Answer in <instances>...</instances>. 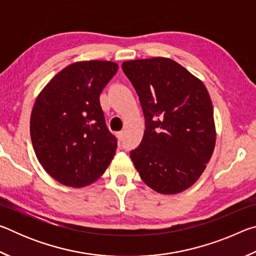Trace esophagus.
<instances>
[{
  "label": "esophagus",
  "instance_id": "esophagus-1",
  "mask_svg": "<svg viewBox=\"0 0 256 256\" xmlns=\"http://www.w3.org/2000/svg\"><path fill=\"white\" fill-rule=\"evenodd\" d=\"M116 136H118V138H120V140H122V138H124V132L123 131H120V132L116 133Z\"/></svg>",
  "mask_w": 256,
  "mask_h": 256
}]
</instances>
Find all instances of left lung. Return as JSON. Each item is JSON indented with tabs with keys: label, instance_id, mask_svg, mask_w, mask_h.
Wrapping results in <instances>:
<instances>
[{
	"label": "left lung",
	"instance_id": "1",
	"mask_svg": "<svg viewBox=\"0 0 256 256\" xmlns=\"http://www.w3.org/2000/svg\"><path fill=\"white\" fill-rule=\"evenodd\" d=\"M123 72L146 118L141 144L131 158L144 183L162 194L193 185L216 144L214 107L204 84L175 60H128Z\"/></svg>",
	"mask_w": 256,
	"mask_h": 256
}]
</instances>
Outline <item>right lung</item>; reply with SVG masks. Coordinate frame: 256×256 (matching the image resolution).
I'll list each match as a JSON object with an SVG mask.
<instances>
[{"mask_svg":"<svg viewBox=\"0 0 256 256\" xmlns=\"http://www.w3.org/2000/svg\"><path fill=\"white\" fill-rule=\"evenodd\" d=\"M108 60L73 63L58 72L34 102L30 136L37 159L60 183L82 188L106 170L118 148L99 96L118 72Z\"/></svg>","mask_w":256,"mask_h":256,"instance_id":"add662e5","label":"right lung"}]
</instances>
